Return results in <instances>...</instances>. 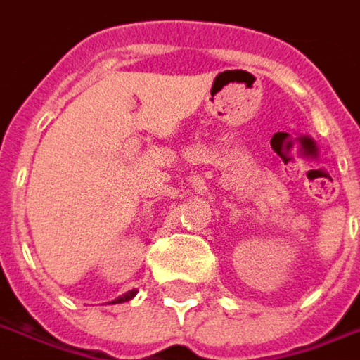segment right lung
<instances>
[{"mask_svg":"<svg viewBox=\"0 0 360 360\" xmlns=\"http://www.w3.org/2000/svg\"><path fill=\"white\" fill-rule=\"evenodd\" d=\"M134 295H136V291L132 289V291H129V293H124V295H120L118 299H115L112 303H124V301H130V299L134 297Z\"/></svg>","mask_w":360,"mask_h":360,"instance_id":"obj_1","label":"right lung"}]
</instances>
